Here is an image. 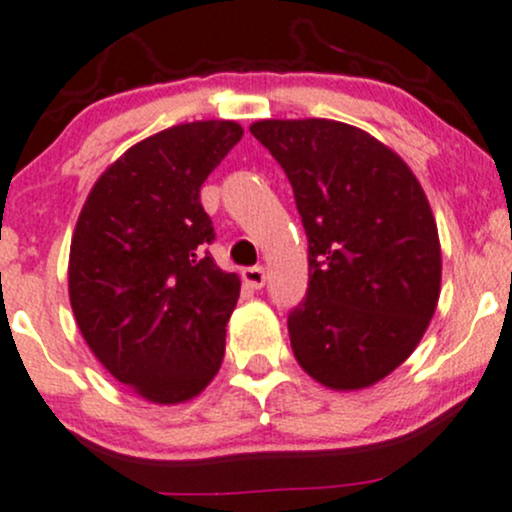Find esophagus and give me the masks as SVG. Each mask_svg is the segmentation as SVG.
Returning <instances> with one entry per match:
<instances>
[{"mask_svg":"<svg viewBox=\"0 0 512 512\" xmlns=\"http://www.w3.org/2000/svg\"><path fill=\"white\" fill-rule=\"evenodd\" d=\"M243 282L247 286H252V289H262L267 282V274H265V267H247L243 272Z\"/></svg>","mask_w":512,"mask_h":512,"instance_id":"obj_1","label":"esophagus"}]
</instances>
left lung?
I'll list each match as a JSON object with an SVG mask.
<instances>
[{
	"label": "left lung",
	"instance_id": "obj_1",
	"mask_svg": "<svg viewBox=\"0 0 512 512\" xmlns=\"http://www.w3.org/2000/svg\"><path fill=\"white\" fill-rule=\"evenodd\" d=\"M250 133L282 165L308 238V291L289 313L296 362L333 391L401 367L435 316L437 223L411 167L362 128L265 119Z\"/></svg>",
	"mask_w": 512,
	"mask_h": 512
}]
</instances>
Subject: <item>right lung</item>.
Instances as JSON below:
<instances>
[{
	"instance_id": "right-lung-1",
	"label": "right lung",
	"mask_w": 512,
	"mask_h": 512,
	"mask_svg": "<svg viewBox=\"0 0 512 512\" xmlns=\"http://www.w3.org/2000/svg\"><path fill=\"white\" fill-rule=\"evenodd\" d=\"M235 121L165 128L111 162L84 201L67 265L72 313L104 369L150 403L199 396L221 369L240 277L206 252V177Z\"/></svg>"
}]
</instances>
